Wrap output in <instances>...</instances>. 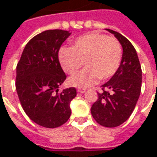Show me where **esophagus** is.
Listing matches in <instances>:
<instances>
[{"label":"esophagus","mask_w":157,"mask_h":157,"mask_svg":"<svg viewBox=\"0 0 157 157\" xmlns=\"http://www.w3.org/2000/svg\"><path fill=\"white\" fill-rule=\"evenodd\" d=\"M78 93H80V94H84V93H86V89H82V88H78Z\"/></svg>","instance_id":"obj_1"}]
</instances>
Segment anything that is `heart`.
Segmentation results:
<instances>
[{"label": "heart", "instance_id": "b5f03b06", "mask_svg": "<svg viewBox=\"0 0 157 157\" xmlns=\"http://www.w3.org/2000/svg\"><path fill=\"white\" fill-rule=\"evenodd\" d=\"M122 57V50L116 38L104 34H86L78 37L71 47H62L58 52V60L63 70L70 75L75 74L83 63L86 69L71 77V86L86 88L100 78L106 80L117 71Z\"/></svg>", "mask_w": 157, "mask_h": 157}]
</instances>
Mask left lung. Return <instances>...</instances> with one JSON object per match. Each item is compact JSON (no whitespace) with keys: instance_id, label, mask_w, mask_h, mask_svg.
<instances>
[{"instance_id":"left-lung-1","label":"left lung","mask_w":157,"mask_h":157,"mask_svg":"<svg viewBox=\"0 0 157 157\" xmlns=\"http://www.w3.org/2000/svg\"><path fill=\"white\" fill-rule=\"evenodd\" d=\"M122 46V57L115 74L98 93V100L91 113L98 123L115 128L124 123L133 113L142 88V68L135 47L121 34L105 29Z\"/></svg>"}]
</instances>
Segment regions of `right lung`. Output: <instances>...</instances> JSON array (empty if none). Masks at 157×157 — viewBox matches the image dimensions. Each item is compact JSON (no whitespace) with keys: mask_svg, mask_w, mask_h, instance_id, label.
Here are the masks:
<instances>
[{"mask_svg":"<svg viewBox=\"0 0 157 157\" xmlns=\"http://www.w3.org/2000/svg\"><path fill=\"white\" fill-rule=\"evenodd\" d=\"M71 32L50 29L28 43L16 67L15 88L24 112L35 123L48 128L62 126L69 120L74 87H58L66 78L58 60V52Z\"/></svg>","mask_w":157,"mask_h":157,"instance_id":"add662e5","label":"right lung"}]
</instances>
